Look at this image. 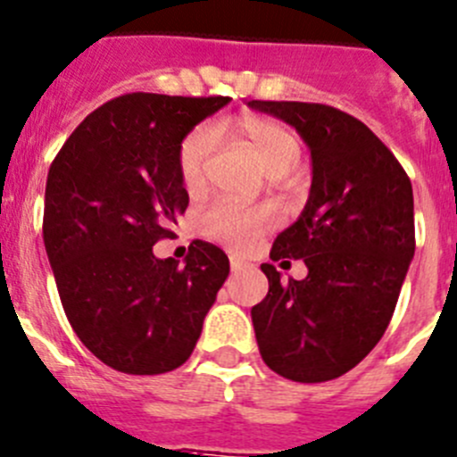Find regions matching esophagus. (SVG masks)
<instances>
[{"mask_svg":"<svg viewBox=\"0 0 457 457\" xmlns=\"http://www.w3.org/2000/svg\"><path fill=\"white\" fill-rule=\"evenodd\" d=\"M228 261H231V270L233 271H240V270H245L246 267V261H242V258H237V256H228Z\"/></svg>","mask_w":457,"mask_h":457,"instance_id":"esophagus-1","label":"esophagus"}]
</instances>
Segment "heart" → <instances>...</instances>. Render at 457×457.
<instances>
[{"mask_svg":"<svg viewBox=\"0 0 457 457\" xmlns=\"http://www.w3.org/2000/svg\"><path fill=\"white\" fill-rule=\"evenodd\" d=\"M228 131L245 142L258 158L267 177H287L301 161V142L295 133L280 122L261 115H242L228 122ZM215 137L208 129L199 127L183 137L179 146V177L187 192H199L206 183V165L211 158ZM271 224L267 208H240L220 201L199 217V231L211 240L231 249H246Z\"/></svg>","mask_w":457,"mask_h":457,"instance_id":"heart-1","label":"heart"}]
</instances>
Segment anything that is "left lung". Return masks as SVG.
Listing matches in <instances>:
<instances>
[{
	"mask_svg": "<svg viewBox=\"0 0 457 457\" xmlns=\"http://www.w3.org/2000/svg\"><path fill=\"white\" fill-rule=\"evenodd\" d=\"M246 106L295 127L312 161L311 196L270 253L303 261L308 276L283 280L262 262L270 292L251 308L258 349L283 378L324 383L353 370L390 324L414 256L412 183L349 112L305 102Z\"/></svg>",
	"mask_w": 457,
	"mask_h": 457,
	"instance_id": "obj_1",
	"label": "left lung"
}]
</instances>
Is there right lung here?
I'll return each mask as SVG.
<instances>
[{"label": "right lung", "instance_id": "obj_1", "mask_svg": "<svg viewBox=\"0 0 457 457\" xmlns=\"http://www.w3.org/2000/svg\"><path fill=\"white\" fill-rule=\"evenodd\" d=\"M228 102L122 95L90 112L49 167L43 237L62 311L86 349L122 374L181 367L228 276L211 242H192L183 265L154 256L190 201L179 146Z\"/></svg>", "mask_w": 457, "mask_h": 457}]
</instances>
